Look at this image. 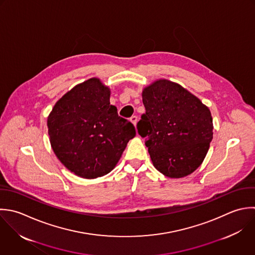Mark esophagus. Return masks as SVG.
I'll list each match as a JSON object with an SVG mask.
<instances>
[{
	"mask_svg": "<svg viewBox=\"0 0 255 255\" xmlns=\"http://www.w3.org/2000/svg\"><path fill=\"white\" fill-rule=\"evenodd\" d=\"M130 121L134 124V126H136V125H137V121H138L137 116H132V117L130 118Z\"/></svg>",
	"mask_w": 255,
	"mask_h": 255,
	"instance_id": "obj_1",
	"label": "esophagus"
}]
</instances>
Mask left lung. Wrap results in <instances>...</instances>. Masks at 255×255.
Returning <instances> with one entry per match:
<instances>
[{
    "label": "left lung",
    "mask_w": 255,
    "mask_h": 255,
    "mask_svg": "<svg viewBox=\"0 0 255 255\" xmlns=\"http://www.w3.org/2000/svg\"><path fill=\"white\" fill-rule=\"evenodd\" d=\"M146 113L137 124L154 167L180 179L203 163L213 140V117L208 106L179 83L161 78L142 91Z\"/></svg>",
    "instance_id": "left-lung-1"
}]
</instances>
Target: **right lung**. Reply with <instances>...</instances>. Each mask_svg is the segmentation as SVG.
<instances>
[{"mask_svg": "<svg viewBox=\"0 0 255 255\" xmlns=\"http://www.w3.org/2000/svg\"><path fill=\"white\" fill-rule=\"evenodd\" d=\"M110 93L99 78H89L67 91L47 117L52 151L80 178L110 173L136 135L134 125L110 104Z\"/></svg>", "mask_w": 255, "mask_h": 255, "instance_id": "right-lung-1", "label": "right lung"}]
</instances>
